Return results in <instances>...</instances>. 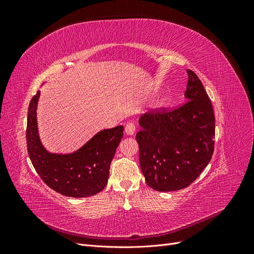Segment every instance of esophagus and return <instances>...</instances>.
Returning <instances> with one entry per match:
<instances>
[{"label": "esophagus", "instance_id": "34e87169", "mask_svg": "<svg viewBox=\"0 0 254 254\" xmlns=\"http://www.w3.org/2000/svg\"><path fill=\"white\" fill-rule=\"evenodd\" d=\"M135 132V125L134 123L129 122L125 125V133L127 135H132Z\"/></svg>", "mask_w": 254, "mask_h": 254}]
</instances>
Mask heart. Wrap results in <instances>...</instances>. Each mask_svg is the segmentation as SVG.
I'll return each mask as SVG.
<instances>
[{"instance_id":"b5f03b06","label":"heart","mask_w":254,"mask_h":254,"mask_svg":"<svg viewBox=\"0 0 254 254\" xmlns=\"http://www.w3.org/2000/svg\"><path fill=\"white\" fill-rule=\"evenodd\" d=\"M170 101H171V97H170V96H165V97H163L162 99H161L160 106H164V105H166Z\"/></svg>"}]
</instances>
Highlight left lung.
<instances>
[{
	"label": "left lung",
	"instance_id": "obj_1",
	"mask_svg": "<svg viewBox=\"0 0 254 254\" xmlns=\"http://www.w3.org/2000/svg\"><path fill=\"white\" fill-rule=\"evenodd\" d=\"M187 102L173 111L145 113L139 120L140 166L145 181L159 191L189 187L211 161L215 117L198 76L188 70Z\"/></svg>",
	"mask_w": 254,
	"mask_h": 254
}]
</instances>
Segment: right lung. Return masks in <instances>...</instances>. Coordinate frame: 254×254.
<instances>
[{"label": "right lung", "mask_w": 254, "mask_h": 254, "mask_svg": "<svg viewBox=\"0 0 254 254\" xmlns=\"http://www.w3.org/2000/svg\"><path fill=\"white\" fill-rule=\"evenodd\" d=\"M40 91L28 106L26 143L30 161L44 183L57 193L74 198L93 196L108 183L115 150L124 133V126L104 129L71 153H52L40 141L37 106Z\"/></svg>", "instance_id": "add662e5"}]
</instances>
